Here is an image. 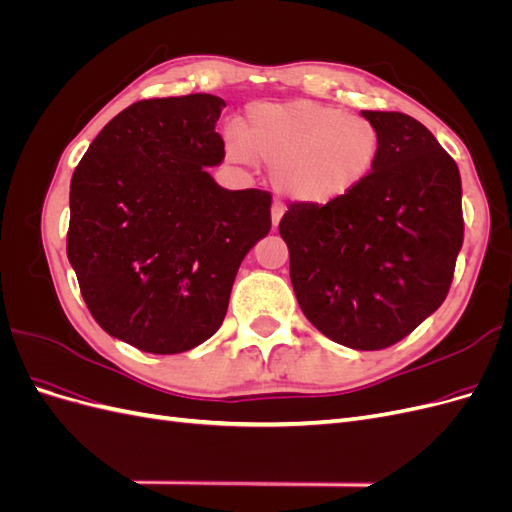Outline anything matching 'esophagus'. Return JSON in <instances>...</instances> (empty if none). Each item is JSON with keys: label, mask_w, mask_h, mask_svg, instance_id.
<instances>
[{"label": "esophagus", "mask_w": 512, "mask_h": 512, "mask_svg": "<svg viewBox=\"0 0 512 512\" xmlns=\"http://www.w3.org/2000/svg\"><path fill=\"white\" fill-rule=\"evenodd\" d=\"M284 211H286V207L282 203H273V226L280 224Z\"/></svg>", "instance_id": "1"}]
</instances>
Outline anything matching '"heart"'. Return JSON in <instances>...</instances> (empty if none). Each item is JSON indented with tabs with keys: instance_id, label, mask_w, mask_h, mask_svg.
I'll return each instance as SVG.
<instances>
[{
	"instance_id": "b5f03b06",
	"label": "heart",
	"mask_w": 512,
	"mask_h": 512,
	"mask_svg": "<svg viewBox=\"0 0 512 512\" xmlns=\"http://www.w3.org/2000/svg\"><path fill=\"white\" fill-rule=\"evenodd\" d=\"M228 153L273 170L277 190L305 205L348 196L374 170L380 130L363 115L314 100L254 104L237 126Z\"/></svg>"
}]
</instances>
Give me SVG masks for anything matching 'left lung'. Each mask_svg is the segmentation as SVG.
I'll use <instances>...</instances> for the list:
<instances>
[{
    "instance_id": "left-lung-1",
    "label": "left lung",
    "mask_w": 512,
    "mask_h": 512,
    "mask_svg": "<svg viewBox=\"0 0 512 512\" xmlns=\"http://www.w3.org/2000/svg\"><path fill=\"white\" fill-rule=\"evenodd\" d=\"M380 156L329 205L292 203L280 222L305 318L333 342L382 350L444 303L463 243L461 177L421 121L363 111Z\"/></svg>"
}]
</instances>
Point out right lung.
I'll use <instances>...</instances> for the list:
<instances>
[{
    "label": "right lung",
    "mask_w": 512,
    "mask_h": 512,
    "mask_svg": "<svg viewBox=\"0 0 512 512\" xmlns=\"http://www.w3.org/2000/svg\"><path fill=\"white\" fill-rule=\"evenodd\" d=\"M209 94L134 102L70 181L68 260L100 327L151 354L203 344L226 316L245 254L271 230V194L224 190Z\"/></svg>",
    "instance_id": "add662e5"
}]
</instances>
